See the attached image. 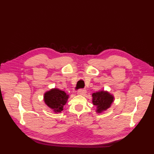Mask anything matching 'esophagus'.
I'll use <instances>...</instances> for the list:
<instances>
[{
  "label": "esophagus",
  "mask_w": 154,
  "mask_h": 154,
  "mask_svg": "<svg viewBox=\"0 0 154 154\" xmlns=\"http://www.w3.org/2000/svg\"><path fill=\"white\" fill-rule=\"evenodd\" d=\"M87 93V91L85 89H80L77 91V94L80 95H85Z\"/></svg>",
  "instance_id": "34e87169"
}]
</instances>
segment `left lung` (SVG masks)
Listing matches in <instances>:
<instances>
[{
	"label": "left lung",
	"mask_w": 154,
	"mask_h": 154,
	"mask_svg": "<svg viewBox=\"0 0 154 154\" xmlns=\"http://www.w3.org/2000/svg\"><path fill=\"white\" fill-rule=\"evenodd\" d=\"M93 103L96 106V112L102 113L112 105L114 102V97L109 91L101 90L92 94Z\"/></svg>",
	"instance_id": "left-lung-1"
}]
</instances>
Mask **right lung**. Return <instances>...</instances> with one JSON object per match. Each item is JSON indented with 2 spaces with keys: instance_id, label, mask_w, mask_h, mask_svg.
<instances>
[{
  "instance_id": "1",
  "label": "right lung",
  "mask_w": 154,
  "mask_h": 154,
  "mask_svg": "<svg viewBox=\"0 0 154 154\" xmlns=\"http://www.w3.org/2000/svg\"><path fill=\"white\" fill-rule=\"evenodd\" d=\"M69 97V94L65 91L54 88L44 93V100L54 112L59 113L63 110V106L67 103Z\"/></svg>"
}]
</instances>
